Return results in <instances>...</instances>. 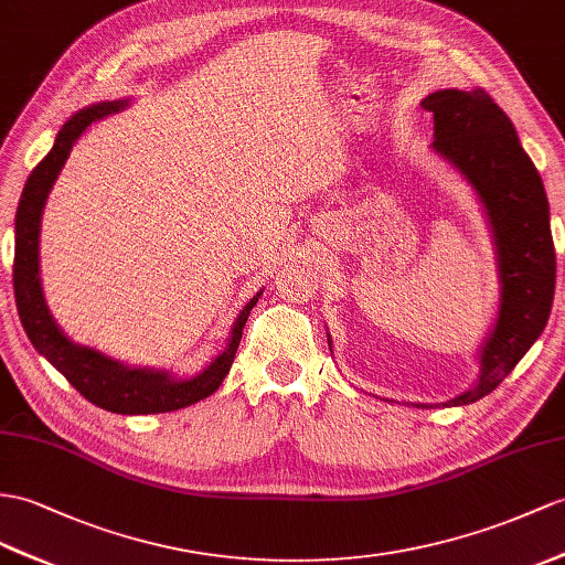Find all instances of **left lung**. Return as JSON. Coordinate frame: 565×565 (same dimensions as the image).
<instances>
[{"instance_id": "obj_1", "label": "left lung", "mask_w": 565, "mask_h": 565, "mask_svg": "<svg viewBox=\"0 0 565 565\" xmlns=\"http://www.w3.org/2000/svg\"><path fill=\"white\" fill-rule=\"evenodd\" d=\"M422 105L434 113V150L477 191L497 246L501 301L497 326L479 352V379L470 391L441 403L470 405L511 374L552 313L556 252L548 201L513 121L487 90L446 88L426 95Z\"/></svg>"}]
</instances>
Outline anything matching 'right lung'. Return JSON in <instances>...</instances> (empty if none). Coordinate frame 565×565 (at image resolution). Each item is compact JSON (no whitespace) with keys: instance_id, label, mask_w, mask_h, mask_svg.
<instances>
[{"instance_id":"right-lung-1","label":"right lung","mask_w":565,"mask_h":565,"mask_svg":"<svg viewBox=\"0 0 565 565\" xmlns=\"http://www.w3.org/2000/svg\"><path fill=\"white\" fill-rule=\"evenodd\" d=\"M127 100H107L95 103L68 119L60 129L57 139L50 153L38 162L31 172L29 182L23 186V194L17 211V246H13V295H17L19 319L23 323L25 335L31 338L33 348L72 383V386L86 397L88 403L98 405L117 415H158V412H172L194 405L203 397L213 395L227 371L235 362V354L242 340V330L249 319V311L256 307L264 290L252 297L227 340L223 354H217L201 374L191 379H174L170 371L153 369H131L117 360H109L103 352L90 350L68 340L60 326L54 323L52 313L45 305L43 285H40V220L50 196L54 179L60 177L64 162L72 153L74 143L81 139L93 121L107 115L119 113L127 107Z\"/></svg>"}]
</instances>
